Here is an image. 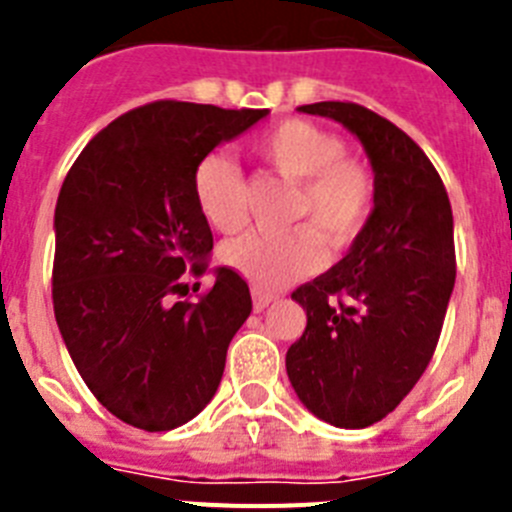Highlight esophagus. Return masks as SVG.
Here are the masks:
<instances>
[{"label": "esophagus", "instance_id": "esophagus-1", "mask_svg": "<svg viewBox=\"0 0 512 512\" xmlns=\"http://www.w3.org/2000/svg\"><path fill=\"white\" fill-rule=\"evenodd\" d=\"M251 297H253V310H256V312L266 310V307H269L271 302L277 300V295H271V292H264V289H253Z\"/></svg>", "mask_w": 512, "mask_h": 512}]
</instances>
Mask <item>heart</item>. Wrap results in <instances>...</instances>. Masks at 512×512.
Listing matches in <instances>:
<instances>
[{
	"instance_id": "heart-1",
	"label": "heart",
	"mask_w": 512,
	"mask_h": 512,
	"mask_svg": "<svg viewBox=\"0 0 512 512\" xmlns=\"http://www.w3.org/2000/svg\"><path fill=\"white\" fill-rule=\"evenodd\" d=\"M271 169L300 184L292 223L282 235L246 233L220 248V259L256 289H277L320 269L325 248L346 246L361 233L374 207V176L343 158V143L307 120H284L256 140ZM192 197L210 228L235 233L246 220L243 174L228 153H207L192 171Z\"/></svg>"
}]
</instances>
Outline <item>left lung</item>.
Here are the masks:
<instances>
[{"instance_id": "left-lung-1", "label": "left lung", "mask_w": 512, "mask_h": 512, "mask_svg": "<svg viewBox=\"0 0 512 512\" xmlns=\"http://www.w3.org/2000/svg\"><path fill=\"white\" fill-rule=\"evenodd\" d=\"M297 110L361 140L374 207L346 256L292 292L307 325L287 377L315 418L366 428L400 405L436 351L456 279L454 215L428 156L390 120L354 102Z\"/></svg>"}]
</instances>
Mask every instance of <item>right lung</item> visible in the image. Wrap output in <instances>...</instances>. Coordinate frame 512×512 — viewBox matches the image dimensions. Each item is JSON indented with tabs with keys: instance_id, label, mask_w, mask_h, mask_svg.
<instances>
[{
	"instance_id": "right-lung-1",
	"label": "right lung",
	"mask_w": 512,
	"mask_h": 512,
	"mask_svg": "<svg viewBox=\"0 0 512 512\" xmlns=\"http://www.w3.org/2000/svg\"><path fill=\"white\" fill-rule=\"evenodd\" d=\"M266 115L151 102L94 135L63 179L53 217L58 330L92 395L140 431H171L205 410L251 315L235 271L212 269L215 284L197 302L182 300V277H202L212 251L194 166Z\"/></svg>"
}]
</instances>
